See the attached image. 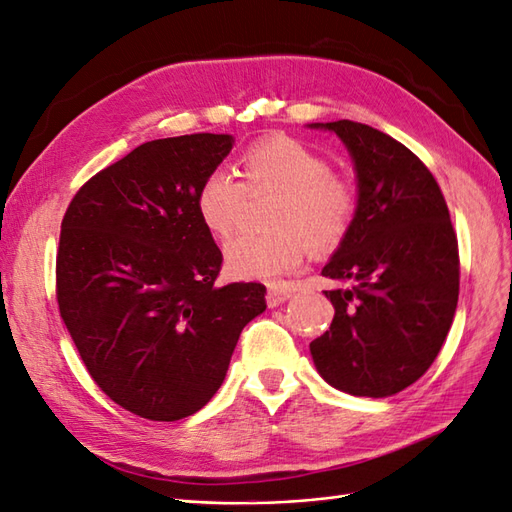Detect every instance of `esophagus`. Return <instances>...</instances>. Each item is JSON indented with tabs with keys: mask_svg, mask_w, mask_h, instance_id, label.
Wrapping results in <instances>:
<instances>
[{
	"mask_svg": "<svg viewBox=\"0 0 512 512\" xmlns=\"http://www.w3.org/2000/svg\"><path fill=\"white\" fill-rule=\"evenodd\" d=\"M292 296V292L290 290H279V288H272V290H268V294H266V303H268V307H277V305H281V303H285Z\"/></svg>",
	"mask_w": 512,
	"mask_h": 512,
	"instance_id": "34e87169",
	"label": "esophagus"
}]
</instances>
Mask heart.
Segmentation results:
<instances>
[{
	"mask_svg": "<svg viewBox=\"0 0 512 512\" xmlns=\"http://www.w3.org/2000/svg\"><path fill=\"white\" fill-rule=\"evenodd\" d=\"M244 183L216 168L202 176L194 209L202 227L227 240L235 231L248 192H281L270 216V235H240L224 251L233 279L279 283L299 270L307 246L316 253L336 248L355 220L358 200L349 183L331 174L323 154L292 137L257 141L240 159Z\"/></svg>",
	"mask_w": 512,
	"mask_h": 512,
	"instance_id": "heart-1",
	"label": "heart"
}]
</instances>
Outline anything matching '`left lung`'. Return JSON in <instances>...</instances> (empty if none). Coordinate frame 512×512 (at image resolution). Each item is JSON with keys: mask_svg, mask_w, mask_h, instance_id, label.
Returning <instances> with one entry per match:
<instances>
[{"mask_svg": "<svg viewBox=\"0 0 512 512\" xmlns=\"http://www.w3.org/2000/svg\"><path fill=\"white\" fill-rule=\"evenodd\" d=\"M358 176L351 231L323 275L334 305L329 331L310 344L325 382L355 397H390L432 366L458 305L460 259L449 209L432 172L382 130L338 120Z\"/></svg>", "mask_w": 512, "mask_h": 512, "instance_id": "obj_1", "label": "left lung"}]
</instances>
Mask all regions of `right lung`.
Instances as JSON below:
<instances>
[{"label":"right lung","instance_id":"1","mask_svg":"<svg viewBox=\"0 0 512 512\" xmlns=\"http://www.w3.org/2000/svg\"><path fill=\"white\" fill-rule=\"evenodd\" d=\"M235 144L196 133L146 141L82 185L56 253V299L93 382L117 406L178 421L216 395L261 283L213 285L222 253L194 194Z\"/></svg>","mask_w":512,"mask_h":512}]
</instances>
